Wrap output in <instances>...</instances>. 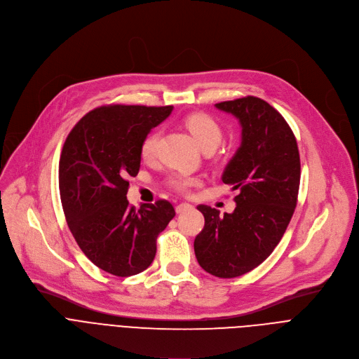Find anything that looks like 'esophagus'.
I'll use <instances>...</instances> for the list:
<instances>
[{
    "instance_id": "34e87169",
    "label": "esophagus",
    "mask_w": 359,
    "mask_h": 359,
    "mask_svg": "<svg viewBox=\"0 0 359 359\" xmlns=\"http://www.w3.org/2000/svg\"><path fill=\"white\" fill-rule=\"evenodd\" d=\"M191 209H193L191 204H189V203H180V204H177V206H176V213L180 215V213L189 212V210H191Z\"/></svg>"
}]
</instances>
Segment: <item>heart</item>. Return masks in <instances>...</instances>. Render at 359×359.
Masks as SVG:
<instances>
[{
	"mask_svg": "<svg viewBox=\"0 0 359 359\" xmlns=\"http://www.w3.org/2000/svg\"><path fill=\"white\" fill-rule=\"evenodd\" d=\"M184 126L189 129L197 144L201 147V150L208 147H217L223 137V130L220 125L209 115L206 114H191L184 119ZM159 143V133L151 132L149 133L140 146V155L143 159H151L156 155ZM197 183V179L189 175L177 173L173 175L169 180L170 187H173L177 191H187L193 184Z\"/></svg>",
	"mask_w": 359,
	"mask_h": 359,
	"instance_id": "1",
	"label": "heart"
}]
</instances>
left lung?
Returning a JSON list of instances; mask_svg holds the SVG:
<instances>
[{
	"label": "left lung",
	"instance_id": "left-lung-1",
	"mask_svg": "<svg viewBox=\"0 0 359 359\" xmlns=\"http://www.w3.org/2000/svg\"><path fill=\"white\" fill-rule=\"evenodd\" d=\"M241 125V144L222 176L238 190L236 209L220 217L200 204L204 227L194 238L200 267L220 278H234L260 266L284 236L297 206L299 153L295 136L266 100L245 96L216 104Z\"/></svg>",
	"mask_w": 359,
	"mask_h": 359
}]
</instances>
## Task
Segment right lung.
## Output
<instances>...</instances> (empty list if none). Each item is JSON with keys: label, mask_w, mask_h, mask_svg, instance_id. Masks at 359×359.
<instances>
[{"label": "right lung", "mask_w": 359, "mask_h": 359, "mask_svg": "<svg viewBox=\"0 0 359 359\" xmlns=\"http://www.w3.org/2000/svg\"><path fill=\"white\" fill-rule=\"evenodd\" d=\"M173 107L107 105L69 132L60 159V193L68 227L100 270L129 277L156 255V238L175 217L168 200L130 206L128 179L140 168V146Z\"/></svg>", "instance_id": "right-lung-1"}]
</instances>
